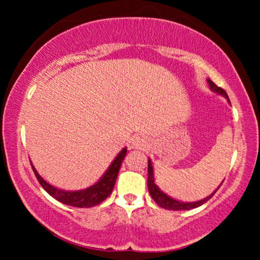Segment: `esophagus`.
Returning a JSON list of instances; mask_svg holds the SVG:
<instances>
[{
    "label": "esophagus",
    "mask_w": 260,
    "mask_h": 260,
    "mask_svg": "<svg viewBox=\"0 0 260 260\" xmlns=\"http://www.w3.org/2000/svg\"><path fill=\"white\" fill-rule=\"evenodd\" d=\"M131 145H133V148L135 149H147L150 147V142H149L145 137L138 136L134 138L133 142H131Z\"/></svg>",
    "instance_id": "1"
}]
</instances>
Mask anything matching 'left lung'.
<instances>
[{
  "mask_svg": "<svg viewBox=\"0 0 260 260\" xmlns=\"http://www.w3.org/2000/svg\"><path fill=\"white\" fill-rule=\"evenodd\" d=\"M207 81H208L209 87H211L212 91H214V92H216V93L223 95V97H225L227 101L230 102L229 95H227L226 91L223 90V88L216 86V85L213 83L211 79H207ZM221 184H220V186H221ZM220 186L214 190V193H212L211 195H209V197L202 199V200H200V201L181 202L179 200H175V199L168 197V195H167L166 193H163V191L159 189L157 186H156L155 179H154V169H152L151 161H150V159L148 161V189H149V194L151 195L152 200H154L156 204L159 206V207H162L165 209H172V211H188V209L197 208V207H199V206L204 205L205 202H207L209 199H211L213 195L215 194V191L219 189Z\"/></svg>",
  "mask_w": 260,
  "mask_h": 260,
  "instance_id": "1",
  "label": "left lung"
}]
</instances>
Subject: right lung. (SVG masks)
I'll return each mask as SVG.
<instances>
[{
    "mask_svg": "<svg viewBox=\"0 0 260 260\" xmlns=\"http://www.w3.org/2000/svg\"><path fill=\"white\" fill-rule=\"evenodd\" d=\"M126 155V148H124L122 151L117 155V157L113 159V162L110 165V167L106 170L102 179L98 181L93 186L86 188V189L76 190V191H69V190H61L58 188L51 186V184L46 182L42 177L39 175V173L35 170V168L31 165L33 172L37 176L39 183L41 184L42 188L47 191V193L62 204L73 206V207L79 208H87L97 206L105 200L106 198L110 197L112 193L113 187H115L117 176H118V172L122 162L124 161V157Z\"/></svg>",
    "mask_w": 260,
    "mask_h": 260,
    "instance_id": "add662e5",
    "label": "right lung"
}]
</instances>
